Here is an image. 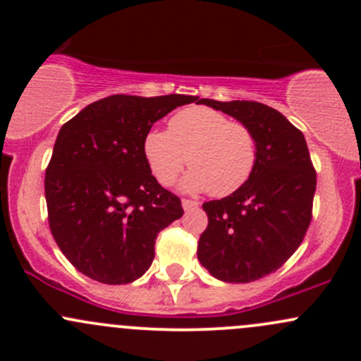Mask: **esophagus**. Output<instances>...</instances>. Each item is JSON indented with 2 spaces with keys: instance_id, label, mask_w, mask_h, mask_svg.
Wrapping results in <instances>:
<instances>
[{
  "instance_id": "obj_1",
  "label": "esophagus",
  "mask_w": 361,
  "mask_h": 361,
  "mask_svg": "<svg viewBox=\"0 0 361 361\" xmlns=\"http://www.w3.org/2000/svg\"><path fill=\"white\" fill-rule=\"evenodd\" d=\"M181 204H183V209H187V211L199 207V202L197 201H192V199H183V201H181Z\"/></svg>"
}]
</instances>
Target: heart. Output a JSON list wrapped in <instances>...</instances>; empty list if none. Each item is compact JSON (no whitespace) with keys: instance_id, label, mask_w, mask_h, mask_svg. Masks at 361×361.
<instances>
[{"instance_id":"obj_1","label":"heart","mask_w":361,"mask_h":361,"mask_svg":"<svg viewBox=\"0 0 361 361\" xmlns=\"http://www.w3.org/2000/svg\"><path fill=\"white\" fill-rule=\"evenodd\" d=\"M143 155L162 187H171L188 164V190H209L214 197H225L251 178L258 145L253 129L245 122L211 108L192 106L171 116L167 133H147Z\"/></svg>"}]
</instances>
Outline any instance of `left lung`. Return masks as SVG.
I'll use <instances>...</instances> for the list:
<instances>
[{"label": "left lung", "instance_id": "1", "mask_svg": "<svg viewBox=\"0 0 361 361\" xmlns=\"http://www.w3.org/2000/svg\"><path fill=\"white\" fill-rule=\"evenodd\" d=\"M199 103L245 122L257 136L253 174L238 192L202 204L207 227L199 262L216 279L250 283L276 272L302 245L311 225L316 169L293 123L257 101Z\"/></svg>", "mask_w": 361, "mask_h": 361}]
</instances>
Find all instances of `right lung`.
<instances>
[{
	"label": "right lung",
	"mask_w": 361,
	"mask_h": 361,
	"mask_svg": "<svg viewBox=\"0 0 361 361\" xmlns=\"http://www.w3.org/2000/svg\"><path fill=\"white\" fill-rule=\"evenodd\" d=\"M194 101L115 94L61 127L45 171L49 227L87 278L133 283L152 265L159 232L181 218L180 197L154 178L143 140L157 120Z\"/></svg>",
	"instance_id": "1"
}]
</instances>
